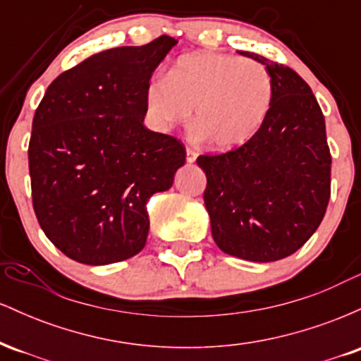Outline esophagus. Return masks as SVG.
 I'll return each mask as SVG.
<instances>
[{"mask_svg": "<svg viewBox=\"0 0 361 361\" xmlns=\"http://www.w3.org/2000/svg\"><path fill=\"white\" fill-rule=\"evenodd\" d=\"M195 159H197V152L193 151V149H186V163H195Z\"/></svg>", "mask_w": 361, "mask_h": 361, "instance_id": "esophagus-1", "label": "esophagus"}]
</instances>
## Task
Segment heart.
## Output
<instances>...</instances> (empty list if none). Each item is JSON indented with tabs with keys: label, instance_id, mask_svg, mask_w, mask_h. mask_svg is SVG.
Wrapping results in <instances>:
<instances>
[{
	"label": "heart",
	"instance_id": "1",
	"mask_svg": "<svg viewBox=\"0 0 361 361\" xmlns=\"http://www.w3.org/2000/svg\"><path fill=\"white\" fill-rule=\"evenodd\" d=\"M267 66L235 54L198 52L181 57L149 81L144 106L149 126L169 132L185 126L195 109V135L214 151L246 146L267 122L273 103Z\"/></svg>",
	"mask_w": 361,
	"mask_h": 361
}]
</instances>
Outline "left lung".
<instances>
[{
	"label": "left lung",
	"mask_w": 361,
	"mask_h": 361,
	"mask_svg": "<svg viewBox=\"0 0 361 361\" xmlns=\"http://www.w3.org/2000/svg\"><path fill=\"white\" fill-rule=\"evenodd\" d=\"M267 66L273 103L246 146L200 156L212 238L235 258L270 263L293 255L316 233L331 197L326 123L312 90L295 71L255 52Z\"/></svg>",
	"instance_id": "obj_1"
}]
</instances>
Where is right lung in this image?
Segmentation results:
<instances>
[{
  "mask_svg": "<svg viewBox=\"0 0 361 361\" xmlns=\"http://www.w3.org/2000/svg\"><path fill=\"white\" fill-rule=\"evenodd\" d=\"M178 44L161 35L140 47L94 54L45 91L28 146L40 227L78 263H117L146 246V204L171 188L185 164L180 140L144 127V94Z\"/></svg>",
  "mask_w": 361,
  "mask_h": 361,
  "instance_id": "add662e5",
  "label": "right lung"
}]
</instances>
